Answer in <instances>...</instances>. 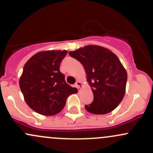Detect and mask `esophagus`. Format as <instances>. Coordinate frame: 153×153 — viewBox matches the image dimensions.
<instances>
[{"label": "esophagus", "instance_id": "esophagus-1", "mask_svg": "<svg viewBox=\"0 0 153 153\" xmlns=\"http://www.w3.org/2000/svg\"><path fill=\"white\" fill-rule=\"evenodd\" d=\"M75 86L78 88V90H80L81 89L82 86H83V83H82V82L81 81H77L76 83H75Z\"/></svg>", "mask_w": 153, "mask_h": 153}]
</instances>
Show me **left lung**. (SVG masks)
Instances as JSON below:
<instances>
[{"label": "left lung", "instance_id": "left-lung-1", "mask_svg": "<svg viewBox=\"0 0 153 153\" xmlns=\"http://www.w3.org/2000/svg\"><path fill=\"white\" fill-rule=\"evenodd\" d=\"M83 64L94 94L93 102L85 105L88 112L105 114L123 100L128 75L120 59L110 50L99 45L85 46L69 52Z\"/></svg>", "mask_w": 153, "mask_h": 153}]
</instances>
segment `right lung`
<instances>
[{
	"label": "right lung",
	"mask_w": 153,
	"mask_h": 153,
	"mask_svg": "<svg viewBox=\"0 0 153 153\" xmlns=\"http://www.w3.org/2000/svg\"><path fill=\"white\" fill-rule=\"evenodd\" d=\"M67 53V51H41L24 65L19 81L20 89L27 105L39 114H57L64 108L68 96L78 92L66 83L59 70Z\"/></svg>",
	"instance_id": "right-lung-1"
}]
</instances>
